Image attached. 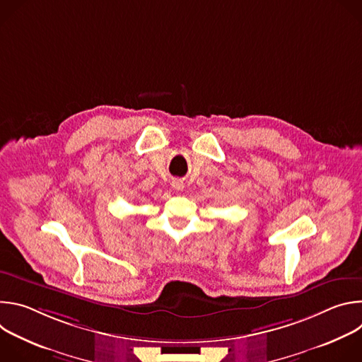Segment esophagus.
I'll return each instance as SVG.
<instances>
[{
    "label": "esophagus",
    "mask_w": 362,
    "mask_h": 362,
    "mask_svg": "<svg viewBox=\"0 0 362 362\" xmlns=\"http://www.w3.org/2000/svg\"><path fill=\"white\" fill-rule=\"evenodd\" d=\"M172 186H173L176 190H182V189H183V182L179 180V179H173V180H172Z\"/></svg>",
    "instance_id": "34e87169"
}]
</instances>
